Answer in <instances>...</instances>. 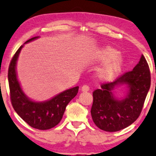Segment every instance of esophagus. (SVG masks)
<instances>
[{
    "instance_id": "1",
    "label": "esophagus",
    "mask_w": 156,
    "mask_h": 156,
    "mask_svg": "<svg viewBox=\"0 0 156 156\" xmlns=\"http://www.w3.org/2000/svg\"><path fill=\"white\" fill-rule=\"evenodd\" d=\"M81 90L84 92L88 91V90H89V86H87V85H83L81 88Z\"/></svg>"
}]
</instances>
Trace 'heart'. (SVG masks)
<instances>
[{"mask_svg":"<svg viewBox=\"0 0 156 156\" xmlns=\"http://www.w3.org/2000/svg\"><path fill=\"white\" fill-rule=\"evenodd\" d=\"M119 52L112 47H104L97 52L96 58L98 60L106 62V63L98 70V76L102 80H110L121 71L123 61L118 56Z\"/></svg>","mask_w":156,"mask_h":156,"instance_id":"obj_1","label":"heart"}]
</instances>
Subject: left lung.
<instances>
[{
    "label": "left lung",
    "instance_id": "obj_1",
    "mask_svg": "<svg viewBox=\"0 0 156 156\" xmlns=\"http://www.w3.org/2000/svg\"><path fill=\"white\" fill-rule=\"evenodd\" d=\"M119 84L128 85L129 91L123 100L113 97L112 90ZM151 87V72L145 57L131 71L114 81L101 85L93 92L90 114L95 125L102 130L117 132L127 127L139 117Z\"/></svg>",
    "mask_w": 156,
    "mask_h": 156
}]
</instances>
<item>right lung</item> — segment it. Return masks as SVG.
Masks as SVG:
<instances>
[{
    "mask_svg": "<svg viewBox=\"0 0 156 156\" xmlns=\"http://www.w3.org/2000/svg\"><path fill=\"white\" fill-rule=\"evenodd\" d=\"M39 37L29 39L25 43L34 40ZM23 45L19 47L10 62L8 78L10 98L16 112L31 127L44 130L54 127L62 119L69 102L77 95L78 86L70 88L44 102L31 101L25 95L18 81L16 65Z\"/></svg>",
    "mask_w": 156,
    "mask_h": 156,
    "instance_id": "1",
    "label": "right lung"
}]
</instances>
